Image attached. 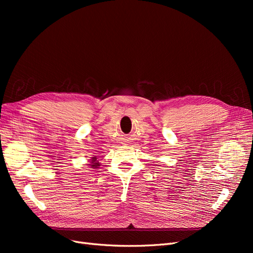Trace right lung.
Instances as JSON below:
<instances>
[{"mask_svg": "<svg viewBox=\"0 0 253 253\" xmlns=\"http://www.w3.org/2000/svg\"><path fill=\"white\" fill-rule=\"evenodd\" d=\"M99 163L97 162V158L96 157H93V159H91V162H90V165H89V167H91V168H99Z\"/></svg>", "mask_w": 253, "mask_h": 253, "instance_id": "obj_1", "label": "right lung"}]
</instances>
